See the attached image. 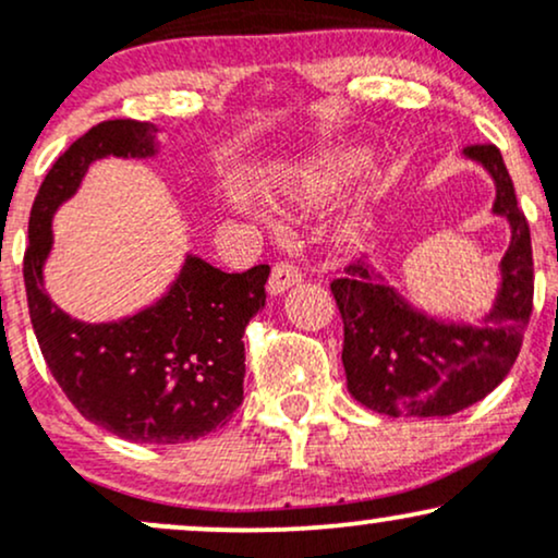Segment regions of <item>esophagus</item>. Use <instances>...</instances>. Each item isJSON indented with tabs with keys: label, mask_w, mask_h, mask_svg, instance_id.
<instances>
[{
	"label": "esophagus",
	"mask_w": 558,
	"mask_h": 558,
	"mask_svg": "<svg viewBox=\"0 0 558 558\" xmlns=\"http://www.w3.org/2000/svg\"><path fill=\"white\" fill-rule=\"evenodd\" d=\"M301 283V270L299 265H293V262H278V265L272 267V275H270V293H283L286 288Z\"/></svg>",
	"instance_id": "obj_1"
}]
</instances>
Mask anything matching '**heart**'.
Masks as SVG:
<instances>
[{
    "instance_id": "1",
    "label": "heart",
    "mask_w": 558,
    "mask_h": 558,
    "mask_svg": "<svg viewBox=\"0 0 558 558\" xmlns=\"http://www.w3.org/2000/svg\"><path fill=\"white\" fill-rule=\"evenodd\" d=\"M349 172H351V165L336 162V165H330V168L317 170L315 178H312V183H315V189H328V185L343 181V178L349 175ZM233 207L239 209V213L248 215V202L243 196H233Z\"/></svg>"
}]
</instances>
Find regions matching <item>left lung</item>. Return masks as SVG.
I'll return each instance as SVG.
<instances>
[{
  "instance_id": "left-lung-1",
  "label": "left lung",
  "mask_w": 558,
  "mask_h": 558,
  "mask_svg": "<svg viewBox=\"0 0 558 558\" xmlns=\"http://www.w3.org/2000/svg\"><path fill=\"white\" fill-rule=\"evenodd\" d=\"M496 181L493 213L511 226L501 291L480 328L438 323L403 301L360 259L330 283L343 319V369L351 396L390 417H448L485 399L520 356L533 315V246L514 183L493 144L466 146Z\"/></svg>"
}]
</instances>
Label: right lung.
I'll return each instance as SVG.
<instances>
[{
    "label": "right lung",
    "mask_w": 558,
    "mask_h": 558,
    "mask_svg": "<svg viewBox=\"0 0 558 558\" xmlns=\"http://www.w3.org/2000/svg\"><path fill=\"white\" fill-rule=\"evenodd\" d=\"M157 128L105 120L70 144L34 198L23 280L38 349L68 401L94 425L133 444H185L228 425L243 401V332L265 306L270 267L222 272L189 257L155 306L112 325H83L41 286L54 209L101 157H151Z\"/></svg>",
    "instance_id": "obj_1"
}]
</instances>
